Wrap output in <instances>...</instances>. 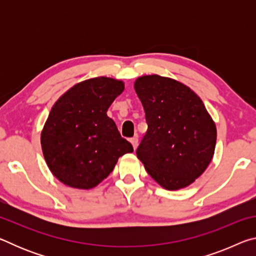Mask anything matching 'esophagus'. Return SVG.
I'll list each match as a JSON object with an SVG mask.
<instances>
[{"label":"esophagus","instance_id":"1","mask_svg":"<svg viewBox=\"0 0 256 256\" xmlns=\"http://www.w3.org/2000/svg\"><path fill=\"white\" fill-rule=\"evenodd\" d=\"M131 144H132V146H133V148H134V150L136 149V146H138V138H136V136H134V138H131Z\"/></svg>","mask_w":256,"mask_h":256}]
</instances>
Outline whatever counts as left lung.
<instances>
[{"instance_id": "obj_1", "label": "left lung", "mask_w": 256, "mask_h": 256, "mask_svg": "<svg viewBox=\"0 0 256 256\" xmlns=\"http://www.w3.org/2000/svg\"><path fill=\"white\" fill-rule=\"evenodd\" d=\"M148 130L136 149L152 178L167 190L193 183L214 154L216 130L188 86L170 78L141 76L134 84Z\"/></svg>"}]
</instances>
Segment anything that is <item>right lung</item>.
Masks as SVG:
<instances>
[{
    "label": "right lung",
    "mask_w": 256,
    "mask_h": 256,
    "mask_svg": "<svg viewBox=\"0 0 256 256\" xmlns=\"http://www.w3.org/2000/svg\"><path fill=\"white\" fill-rule=\"evenodd\" d=\"M123 90L122 81L94 78L72 86L55 102L40 142L50 172L62 183L92 188L110 174L120 156L133 151L106 114Z\"/></svg>",
    "instance_id": "obj_1"
}]
</instances>
